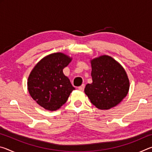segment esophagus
<instances>
[{
	"mask_svg": "<svg viewBox=\"0 0 152 152\" xmlns=\"http://www.w3.org/2000/svg\"><path fill=\"white\" fill-rule=\"evenodd\" d=\"M84 87H85V85H84V84H82L80 86L78 87V89L80 90V91H83L84 89Z\"/></svg>",
	"mask_w": 152,
	"mask_h": 152,
	"instance_id": "esophagus-1",
	"label": "esophagus"
}]
</instances>
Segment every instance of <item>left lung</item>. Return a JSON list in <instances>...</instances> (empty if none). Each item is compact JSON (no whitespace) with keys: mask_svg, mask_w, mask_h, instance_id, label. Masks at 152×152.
<instances>
[{"mask_svg":"<svg viewBox=\"0 0 152 152\" xmlns=\"http://www.w3.org/2000/svg\"><path fill=\"white\" fill-rule=\"evenodd\" d=\"M92 82L84 92L98 109L108 110L116 107L127 96L129 80L125 69L115 59L103 55L91 60Z\"/></svg>","mask_w":152,"mask_h":152,"instance_id":"1","label":"left lung"}]
</instances>
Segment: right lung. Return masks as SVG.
Listing matches in <instances>:
<instances>
[{
  "label": "right lung",
  "mask_w": 152,
  "mask_h": 152,
  "mask_svg": "<svg viewBox=\"0 0 152 152\" xmlns=\"http://www.w3.org/2000/svg\"><path fill=\"white\" fill-rule=\"evenodd\" d=\"M72 60L64 53H53L42 58L33 68L28 77L27 89L39 106L50 111L58 110L75 90L63 73Z\"/></svg>",
  "instance_id": "add662e5"
}]
</instances>
